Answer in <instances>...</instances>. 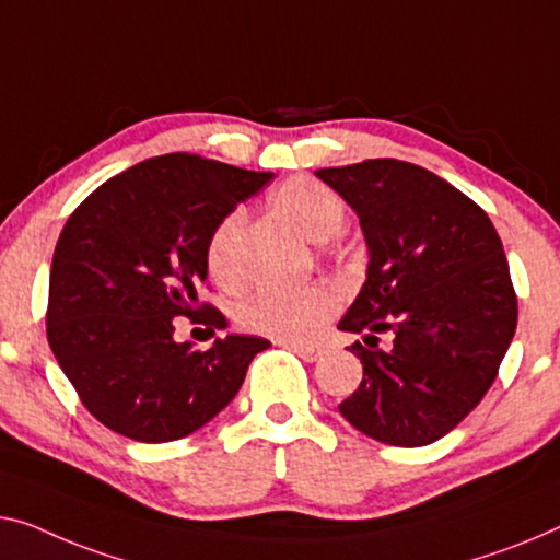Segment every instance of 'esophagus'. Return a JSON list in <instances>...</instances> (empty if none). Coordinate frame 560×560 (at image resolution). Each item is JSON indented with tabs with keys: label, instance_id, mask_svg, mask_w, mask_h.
<instances>
[{
	"label": "esophagus",
	"instance_id": "obj_1",
	"mask_svg": "<svg viewBox=\"0 0 560 560\" xmlns=\"http://www.w3.org/2000/svg\"><path fill=\"white\" fill-rule=\"evenodd\" d=\"M289 349L302 357L304 362H316L324 354V349L316 347V345H289Z\"/></svg>",
	"mask_w": 560,
	"mask_h": 560
}]
</instances>
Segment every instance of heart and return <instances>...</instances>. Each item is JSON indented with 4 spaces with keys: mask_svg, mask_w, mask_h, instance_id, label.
<instances>
[{
    "mask_svg": "<svg viewBox=\"0 0 560 560\" xmlns=\"http://www.w3.org/2000/svg\"><path fill=\"white\" fill-rule=\"evenodd\" d=\"M271 206L302 236L324 241L345 223V203L327 186L312 178H291L271 194ZM244 211H231L215 223L206 244V266L211 277L233 287L238 281L236 244L244 229ZM339 308L331 283L314 281L294 291H258L238 308V324L246 331L277 341H308L319 334Z\"/></svg>",
    "mask_w": 560,
    "mask_h": 560,
    "instance_id": "b5f03b06",
    "label": "heart"
}]
</instances>
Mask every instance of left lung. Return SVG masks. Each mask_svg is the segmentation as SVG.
<instances>
[{"label":"left lung","mask_w":560,"mask_h":560,"mask_svg":"<svg viewBox=\"0 0 560 560\" xmlns=\"http://www.w3.org/2000/svg\"><path fill=\"white\" fill-rule=\"evenodd\" d=\"M316 178L352 206L366 281L339 322L362 334V382L339 412L366 438L422 447L486 397L518 324L511 269L488 213L440 175L377 158ZM393 331L389 350L378 334Z\"/></svg>","instance_id":"8db88e82"}]
</instances>
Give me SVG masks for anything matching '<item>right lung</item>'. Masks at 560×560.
I'll use <instances>...</instances> for the list:
<instances>
[{
  "label": "right lung",
  "instance_id": "right-lung-1",
  "mask_svg": "<svg viewBox=\"0 0 560 560\" xmlns=\"http://www.w3.org/2000/svg\"><path fill=\"white\" fill-rule=\"evenodd\" d=\"M273 173L171 153L105 180L67 219L49 269L47 341L82 405L138 442L203 428L271 345L229 334L200 352L173 339L175 316L208 329L223 314L198 304L206 244L223 215Z\"/></svg>",
  "mask_w": 560,
  "mask_h": 560
}]
</instances>
